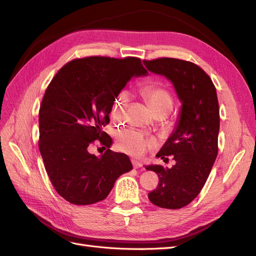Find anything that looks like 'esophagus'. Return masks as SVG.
Masks as SVG:
<instances>
[{
  "mask_svg": "<svg viewBox=\"0 0 256 256\" xmlns=\"http://www.w3.org/2000/svg\"><path fill=\"white\" fill-rule=\"evenodd\" d=\"M132 164H134V168H140L142 166L141 162H138V160H132Z\"/></svg>",
  "mask_w": 256,
  "mask_h": 256,
  "instance_id": "esophagus-1",
  "label": "esophagus"
}]
</instances>
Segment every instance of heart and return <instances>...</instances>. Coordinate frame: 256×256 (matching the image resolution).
<instances>
[{"mask_svg": "<svg viewBox=\"0 0 256 256\" xmlns=\"http://www.w3.org/2000/svg\"><path fill=\"white\" fill-rule=\"evenodd\" d=\"M141 94L147 102H150L152 111H171L173 108V97L171 92L164 84L160 82H154L145 85L141 88ZM129 100V95L127 92H122L113 104L112 114L114 118H118L125 110V106ZM118 143L122 150L129 154H142L148 146H150L154 141L152 138L147 136L141 131L134 129L122 130L118 134Z\"/></svg>", "mask_w": 256, "mask_h": 256, "instance_id": "obj_1", "label": "heart"}]
</instances>
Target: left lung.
Segmentation results:
<instances>
[{"label":"left lung","instance_id":"left-lung-1","mask_svg":"<svg viewBox=\"0 0 256 256\" xmlns=\"http://www.w3.org/2000/svg\"><path fill=\"white\" fill-rule=\"evenodd\" d=\"M147 70L164 76L173 84L182 102L176 126L156 157L176 164L145 168L157 173L159 184L148 194L161 208L178 209L191 203L204 187L218 154L220 129L219 104L209 76L191 62L162 58L143 60Z\"/></svg>","mask_w":256,"mask_h":256}]
</instances>
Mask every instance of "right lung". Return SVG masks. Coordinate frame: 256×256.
<instances>
[{
  "label": "right lung",
  "mask_w": 256,
  "mask_h": 256,
  "mask_svg": "<svg viewBox=\"0 0 256 256\" xmlns=\"http://www.w3.org/2000/svg\"><path fill=\"white\" fill-rule=\"evenodd\" d=\"M147 76L138 58L90 56L62 67L46 90L40 109V150L58 194L69 203L90 205L109 196L118 178L132 170L127 154L88 152L99 140L108 148L115 98L132 76Z\"/></svg>",
  "instance_id": "1"
}]
</instances>
